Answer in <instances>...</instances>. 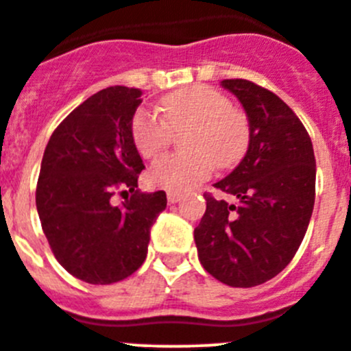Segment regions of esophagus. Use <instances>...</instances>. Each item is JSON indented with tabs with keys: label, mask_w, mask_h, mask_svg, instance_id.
Masks as SVG:
<instances>
[{
	"label": "esophagus",
	"mask_w": 351,
	"mask_h": 351,
	"mask_svg": "<svg viewBox=\"0 0 351 351\" xmlns=\"http://www.w3.org/2000/svg\"><path fill=\"white\" fill-rule=\"evenodd\" d=\"M181 196L182 195H179V193H173V191H169L167 193V199H169V203H178V202H181Z\"/></svg>",
	"instance_id": "34e87169"
}]
</instances>
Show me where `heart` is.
Here are the masks:
<instances>
[{"label":"heart","instance_id":"heart-1","mask_svg":"<svg viewBox=\"0 0 351 351\" xmlns=\"http://www.w3.org/2000/svg\"><path fill=\"white\" fill-rule=\"evenodd\" d=\"M163 117L141 108L131 123L136 148L145 158L158 156L172 141L173 132H186L182 145L189 152L156 160L148 172L149 182L173 193L189 191L208 179L215 165L228 169L238 163L250 143V122L243 110L210 86L179 89L162 101Z\"/></svg>","mask_w":351,"mask_h":351}]
</instances>
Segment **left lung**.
<instances>
[{
    "mask_svg": "<svg viewBox=\"0 0 351 351\" xmlns=\"http://www.w3.org/2000/svg\"><path fill=\"white\" fill-rule=\"evenodd\" d=\"M250 122L245 158L215 188L238 205L205 193L206 210L195 229L203 269L232 288L276 278L303 241L315 202V156L296 113L269 89L226 79Z\"/></svg>",
    "mask_w": 351,
    "mask_h": 351,
    "instance_id": "obj_1",
    "label": "left lung"
}]
</instances>
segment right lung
Here are the masks:
<instances>
[{"label": "right lung", "mask_w": 351, "mask_h": 351, "mask_svg": "<svg viewBox=\"0 0 351 351\" xmlns=\"http://www.w3.org/2000/svg\"><path fill=\"white\" fill-rule=\"evenodd\" d=\"M141 101V89H101L62 120L43 155L36 188L43 231L60 265L89 285L122 281L143 265L167 206L163 191L138 189L145 163L131 123ZM115 194L126 196L122 206L112 205Z\"/></svg>", "instance_id": "add662e5"}]
</instances>
